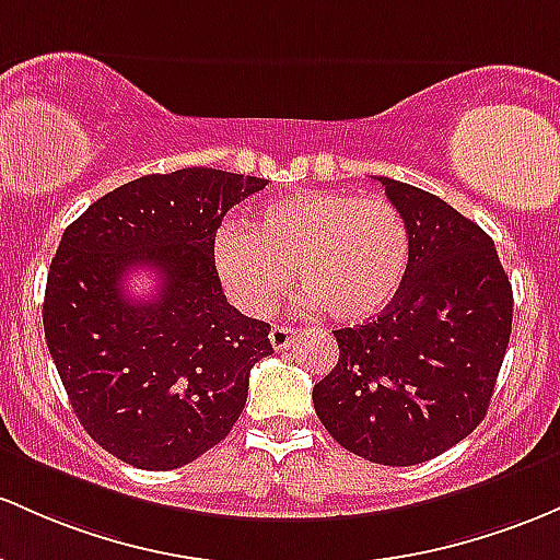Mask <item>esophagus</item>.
<instances>
[{"instance_id": "1", "label": "esophagus", "mask_w": 560, "mask_h": 560, "mask_svg": "<svg viewBox=\"0 0 560 560\" xmlns=\"http://www.w3.org/2000/svg\"><path fill=\"white\" fill-rule=\"evenodd\" d=\"M270 346L276 350H287L292 346L294 340H298V329L294 327H273L270 329Z\"/></svg>"}]
</instances>
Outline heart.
Returning <instances> with one entry per match:
<instances>
[{
  "label": "heart",
  "instance_id": "b5f03b06",
  "mask_svg": "<svg viewBox=\"0 0 560 560\" xmlns=\"http://www.w3.org/2000/svg\"><path fill=\"white\" fill-rule=\"evenodd\" d=\"M212 260L242 311L270 313L292 290V270L311 305L342 324L380 316L411 266V231L383 196L311 190L268 205L255 231L229 223L214 233Z\"/></svg>",
  "mask_w": 560,
  "mask_h": 560
}]
</instances>
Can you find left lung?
I'll return each mask as SVG.
<instances>
[{"label":"left lung","instance_id":"8db88e82","mask_svg":"<svg viewBox=\"0 0 560 560\" xmlns=\"http://www.w3.org/2000/svg\"><path fill=\"white\" fill-rule=\"evenodd\" d=\"M411 231L401 292L377 318L335 329L340 359L313 409L342 450L425 463L487 417L513 327V287L481 225L439 196L377 177Z\"/></svg>","mask_w":560,"mask_h":560}]
</instances>
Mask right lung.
I'll use <instances>...</instances> for the list:
<instances>
[{
  "mask_svg": "<svg viewBox=\"0 0 560 560\" xmlns=\"http://www.w3.org/2000/svg\"><path fill=\"white\" fill-rule=\"evenodd\" d=\"M266 180L188 167L125 183L63 231L47 273L45 337L79 422L143 470L194 463L236 425L270 324L225 300L212 242L225 212ZM138 267L151 301L124 294Z\"/></svg>",
  "mask_w": 560,
  "mask_h": 560,
  "instance_id": "right-lung-1",
  "label": "right lung"
}]
</instances>
